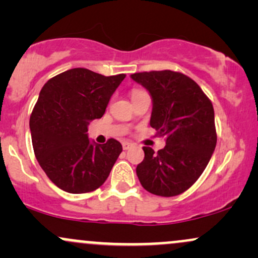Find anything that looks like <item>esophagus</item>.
I'll list each match as a JSON object with an SVG mask.
<instances>
[{
    "mask_svg": "<svg viewBox=\"0 0 258 258\" xmlns=\"http://www.w3.org/2000/svg\"><path fill=\"white\" fill-rule=\"evenodd\" d=\"M132 147V144L131 143H128V142H123L122 143V148H123V150H128L130 148Z\"/></svg>",
    "mask_w": 258,
    "mask_h": 258,
    "instance_id": "esophagus-1",
    "label": "esophagus"
}]
</instances>
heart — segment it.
<instances>
[{
    "label": "heart",
    "mask_w": 258,
    "mask_h": 258,
    "mask_svg": "<svg viewBox=\"0 0 258 258\" xmlns=\"http://www.w3.org/2000/svg\"><path fill=\"white\" fill-rule=\"evenodd\" d=\"M138 93H141V91H135V92H133V93H132V96H135V94H138Z\"/></svg>",
    "instance_id": "heart-1"
}]
</instances>
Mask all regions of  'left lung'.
<instances>
[{"mask_svg":"<svg viewBox=\"0 0 258 258\" xmlns=\"http://www.w3.org/2000/svg\"><path fill=\"white\" fill-rule=\"evenodd\" d=\"M153 102L150 126L166 136V146L155 153L144 147V160L136 168L149 193L176 197L197 182L217 143L215 111L197 82L171 70L132 74Z\"/></svg>","mask_w":258,"mask_h":258,"instance_id":"8db88e82","label":"left lung"}]
</instances>
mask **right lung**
<instances>
[{"instance_id": "1", "label": "right lung", "mask_w": 258, "mask_h": 258, "mask_svg": "<svg viewBox=\"0 0 258 258\" xmlns=\"http://www.w3.org/2000/svg\"><path fill=\"white\" fill-rule=\"evenodd\" d=\"M125 78L75 68L48 80L41 90L30 116L32 147L40 166L64 191L96 190L122 152L116 139L97 144L87 131L91 121L104 115Z\"/></svg>"}]
</instances>
